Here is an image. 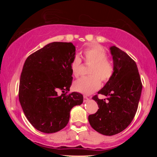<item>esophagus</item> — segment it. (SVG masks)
I'll use <instances>...</instances> for the list:
<instances>
[{
  "instance_id": "1",
  "label": "esophagus",
  "mask_w": 157,
  "mask_h": 157,
  "mask_svg": "<svg viewBox=\"0 0 157 157\" xmlns=\"http://www.w3.org/2000/svg\"><path fill=\"white\" fill-rule=\"evenodd\" d=\"M89 100V98L88 97L85 96V95H84V102H86L87 101Z\"/></svg>"
}]
</instances>
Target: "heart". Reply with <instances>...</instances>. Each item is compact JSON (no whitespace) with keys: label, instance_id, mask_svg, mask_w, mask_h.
<instances>
[{"label":"heart","instance_id":"1","mask_svg":"<svg viewBox=\"0 0 157 157\" xmlns=\"http://www.w3.org/2000/svg\"><path fill=\"white\" fill-rule=\"evenodd\" d=\"M107 52L100 46L94 45L84 50V58L86 63H91L89 68L90 75L75 82L73 89L81 94L89 95L100 88L101 82L109 80L113 74V66L107 58ZM81 59L78 56L73 58L71 63V71L75 77L79 75Z\"/></svg>","mask_w":157,"mask_h":157}]
</instances>
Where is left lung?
Segmentation results:
<instances>
[{"instance_id": "obj_1", "label": "left lung", "mask_w": 157, "mask_h": 157, "mask_svg": "<svg viewBox=\"0 0 157 157\" xmlns=\"http://www.w3.org/2000/svg\"><path fill=\"white\" fill-rule=\"evenodd\" d=\"M113 57V74L98 94L107 96L100 100L92 98L98 105V111L89 116V122L95 131L113 136L126 129L136 113L141 95L142 83L136 62L126 52L110 47Z\"/></svg>"}]
</instances>
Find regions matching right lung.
I'll return each instance as SVG.
<instances>
[{"label": "right lung", "mask_w": 157, "mask_h": 157, "mask_svg": "<svg viewBox=\"0 0 157 157\" xmlns=\"http://www.w3.org/2000/svg\"><path fill=\"white\" fill-rule=\"evenodd\" d=\"M75 55L72 43L52 42L30 55L23 65L18 98L29 122L41 132L55 133L66 126L73 107L83 95L70 91L71 63ZM63 92L59 95L58 91Z\"/></svg>", "instance_id": "add662e5"}]
</instances>
